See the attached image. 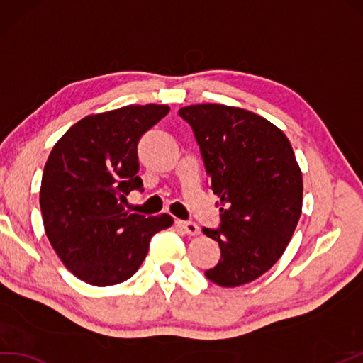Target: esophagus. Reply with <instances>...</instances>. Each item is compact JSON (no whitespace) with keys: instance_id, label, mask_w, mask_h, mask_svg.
<instances>
[{"instance_id":"1","label":"esophagus","mask_w":363,"mask_h":363,"mask_svg":"<svg viewBox=\"0 0 363 363\" xmlns=\"http://www.w3.org/2000/svg\"><path fill=\"white\" fill-rule=\"evenodd\" d=\"M177 223H179V227L184 233H186V235H189V236H196V235H199V233H200L199 225L194 223V222H182V220H179Z\"/></svg>"}]
</instances>
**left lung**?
Segmentation results:
<instances>
[{
    "label": "left lung",
    "mask_w": 363,
    "mask_h": 363,
    "mask_svg": "<svg viewBox=\"0 0 363 363\" xmlns=\"http://www.w3.org/2000/svg\"><path fill=\"white\" fill-rule=\"evenodd\" d=\"M194 132L220 225L203 228L220 259L205 277L222 287L252 283L272 269L301 216L303 177L287 136L252 111L197 104L179 110Z\"/></svg>",
    "instance_id": "left-lung-1"
}]
</instances>
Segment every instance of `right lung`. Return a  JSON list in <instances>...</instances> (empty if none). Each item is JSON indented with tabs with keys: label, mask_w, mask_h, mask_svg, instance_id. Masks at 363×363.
I'll return each mask as SVG.
<instances>
[{
	"label": "right lung",
	"mask_w": 363,
	"mask_h": 363,
	"mask_svg": "<svg viewBox=\"0 0 363 363\" xmlns=\"http://www.w3.org/2000/svg\"><path fill=\"white\" fill-rule=\"evenodd\" d=\"M169 113L167 106H127L90 115L55 143L45 164L40 208L46 236L65 267L91 286L130 278L155 233L172 217L128 213L123 203L144 191L138 143Z\"/></svg>",
	"instance_id": "right-lung-1"
}]
</instances>
